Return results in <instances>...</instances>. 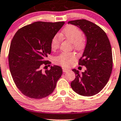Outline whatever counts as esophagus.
Returning <instances> with one entry per match:
<instances>
[{"label":"esophagus","mask_w":121,"mask_h":121,"mask_svg":"<svg viewBox=\"0 0 121 121\" xmlns=\"http://www.w3.org/2000/svg\"><path fill=\"white\" fill-rule=\"evenodd\" d=\"M62 70H63V72L64 73H66L67 71H68L70 70V69H68V68H65V67H62Z\"/></svg>","instance_id":"obj_1"}]
</instances>
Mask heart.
<instances>
[{
    "mask_svg": "<svg viewBox=\"0 0 121 121\" xmlns=\"http://www.w3.org/2000/svg\"><path fill=\"white\" fill-rule=\"evenodd\" d=\"M62 36L70 40L73 43L74 48L80 51L85 47V39L82 36V31L74 25H68L63 30L62 32ZM60 36L56 35L51 40V48L52 50H56L59 47ZM77 57L74 53H67L62 52L54 58V62L56 64L65 67H68L75 61Z\"/></svg>",
    "mask_w": 121,
    "mask_h": 121,
    "instance_id": "1",
    "label": "heart"
}]
</instances>
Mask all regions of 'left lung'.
<instances>
[{"label":"left lung","instance_id":"obj_1","mask_svg":"<svg viewBox=\"0 0 121 121\" xmlns=\"http://www.w3.org/2000/svg\"><path fill=\"white\" fill-rule=\"evenodd\" d=\"M78 26L86 37V43L79 65L86 70L79 73L73 69L76 78L71 82L72 89L84 96H92L99 93L107 84L113 68L111 45L106 33L95 23L85 19L69 21Z\"/></svg>","mask_w":121,"mask_h":121}]
</instances>
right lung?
<instances>
[{
    "label": "right lung",
    "mask_w": 121,
    "mask_h": 121,
    "mask_svg": "<svg viewBox=\"0 0 121 121\" xmlns=\"http://www.w3.org/2000/svg\"><path fill=\"white\" fill-rule=\"evenodd\" d=\"M64 23L36 22L19 29L14 36L8 54L9 70L15 84L25 96L42 99L56 88L62 74L61 67L51 66L44 72L42 68L51 63L46 59L51 53V40Z\"/></svg>",
    "instance_id": "right-lung-1"
}]
</instances>
